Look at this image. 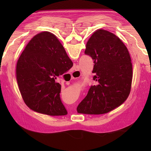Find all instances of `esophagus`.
<instances>
[{"mask_svg":"<svg viewBox=\"0 0 151 151\" xmlns=\"http://www.w3.org/2000/svg\"><path fill=\"white\" fill-rule=\"evenodd\" d=\"M81 75V73L80 71L79 67H76L75 70L71 73V78H78Z\"/></svg>","mask_w":151,"mask_h":151,"instance_id":"1","label":"esophagus"}]
</instances>
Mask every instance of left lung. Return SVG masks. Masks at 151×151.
<instances>
[{
	"label": "left lung",
	"instance_id": "obj_1",
	"mask_svg": "<svg viewBox=\"0 0 151 151\" xmlns=\"http://www.w3.org/2000/svg\"><path fill=\"white\" fill-rule=\"evenodd\" d=\"M84 53L93 60V78L97 85L91 86L76 110L79 114L108 113L123 104L130 94L132 64L129 50L117 36L99 29L89 39Z\"/></svg>",
	"mask_w": 151,
	"mask_h": 151
}]
</instances>
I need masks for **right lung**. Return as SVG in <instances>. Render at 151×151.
<instances>
[{
    "label": "right lung",
    "mask_w": 151,
    "mask_h": 151,
    "mask_svg": "<svg viewBox=\"0 0 151 151\" xmlns=\"http://www.w3.org/2000/svg\"><path fill=\"white\" fill-rule=\"evenodd\" d=\"M73 63L58 38L49 32L36 35L17 61L16 78L22 97L31 110L58 116L67 114L55 80Z\"/></svg>",
    "instance_id": "right-lung-1"
}]
</instances>
